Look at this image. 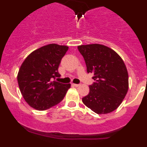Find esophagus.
Listing matches in <instances>:
<instances>
[{"label":"esophagus","mask_w":147,"mask_h":147,"mask_svg":"<svg viewBox=\"0 0 147 147\" xmlns=\"http://www.w3.org/2000/svg\"><path fill=\"white\" fill-rule=\"evenodd\" d=\"M72 86H74V87H78V86H80V84H72Z\"/></svg>","instance_id":"obj_1"}]
</instances>
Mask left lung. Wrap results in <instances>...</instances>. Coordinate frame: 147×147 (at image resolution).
<instances>
[{
  "mask_svg": "<svg viewBox=\"0 0 147 147\" xmlns=\"http://www.w3.org/2000/svg\"><path fill=\"white\" fill-rule=\"evenodd\" d=\"M78 48L84 59L87 72L94 74V82L90 85V92L82 98L83 103L97 114L113 112L128 91V72L124 61L116 52L103 45Z\"/></svg>",
  "mask_w": 147,
  "mask_h": 147,
  "instance_id": "obj_1",
  "label": "left lung"
}]
</instances>
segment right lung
Wrapping results in <instances>:
<instances>
[{"mask_svg":"<svg viewBox=\"0 0 147 147\" xmlns=\"http://www.w3.org/2000/svg\"><path fill=\"white\" fill-rule=\"evenodd\" d=\"M68 50L67 46L50 44L31 53L18 74L23 98L31 107L45 110L63 100L70 84L55 80L60 78L58 67Z\"/></svg>","mask_w":147,"mask_h":147,"instance_id":"1","label":"right lung"}]
</instances>
